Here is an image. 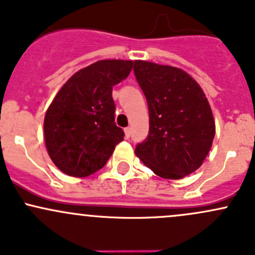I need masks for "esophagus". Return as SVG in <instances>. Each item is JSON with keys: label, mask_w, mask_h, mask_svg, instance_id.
<instances>
[{"label": "esophagus", "mask_w": 255, "mask_h": 255, "mask_svg": "<svg viewBox=\"0 0 255 255\" xmlns=\"http://www.w3.org/2000/svg\"><path fill=\"white\" fill-rule=\"evenodd\" d=\"M124 131H125V137H127V138L130 137V135H131V128H125Z\"/></svg>", "instance_id": "1"}]
</instances>
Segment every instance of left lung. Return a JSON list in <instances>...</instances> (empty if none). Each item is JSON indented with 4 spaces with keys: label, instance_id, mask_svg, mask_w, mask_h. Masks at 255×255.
<instances>
[{
    "label": "left lung",
    "instance_id": "8db88e82",
    "mask_svg": "<svg viewBox=\"0 0 255 255\" xmlns=\"http://www.w3.org/2000/svg\"><path fill=\"white\" fill-rule=\"evenodd\" d=\"M146 97L148 135L135 153L166 179H182L203 164L215 136L211 108L200 86L183 70L153 62H133Z\"/></svg>",
    "mask_w": 255,
    "mask_h": 255
}]
</instances>
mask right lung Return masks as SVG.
Segmentation results:
<instances>
[{
    "label": "right lung",
    "instance_id": "1",
    "mask_svg": "<svg viewBox=\"0 0 255 255\" xmlns=\"http://www.w3.org/2000/svg\"><path fill=\"white\" fill-rule=\"evenodd\" d=\"M132 61L101 60L62 86L44 119L48 153L65 174L87 177L106 166L124 131L115 124L113 86L128 77Z\"/></svg>",
    "mask_w": 255,
    "mask_h": 255
}]
</instances>
